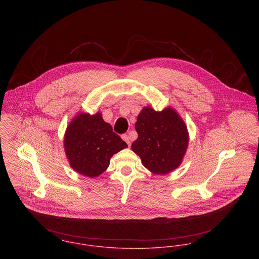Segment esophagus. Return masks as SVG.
I'll return each mask as SVG.
<instances>
[{
  "label": "esophagus",
  "mask_w": 259,
  "mask_h": 259,
  "mask_svg": "<svg viewBox=\"0 0 259 259\" xmlns=\"http://www.w3.org/2000/svg\"><path fill=\"white\" fill-rule=\"evenodd\" d=\"M121 138H122V139L127 143V145H128V146L131 145V138H130V137H128L127 135H122V136H121Z\"/></svg>",
  "instance_id": "34e87169"
}]
</instances>
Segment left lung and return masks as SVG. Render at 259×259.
<instances>
[{"mask_svg":"<svg viewBox=\"0 0 259 259\" xmlns=\"http://www.w3.org/2000/svg\"><path fill=\"white\" fill-rule=\"evenodd\" d=\"M138 138L132 144L145 168L157 175L178 168L187 151L189 135L181 117L167 108L156 112L145 107L136 122Z\"/></svg>","mask_w":259,"mask_h":259,"instance_id":"1","label":"left lung"}]
</instances>
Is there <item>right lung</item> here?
Here are the masks:
<instances>
[{"label":"right lung","mask_w":259,"mask_h":259,"mask_svg":"<svg viewBox=\"0 0 259 259\" xmlns=\"http://www.w3.org/2000/svg\"><path fill=\"white\" fill-rule=\"evenodd\" d=\"M125 147L126 143L104 121L100 113L78 115L65 136V150L71 168L88 178L105 172L111 157Z\"/></svg>","instance_id":"right-lung-1"}]
</instances>
